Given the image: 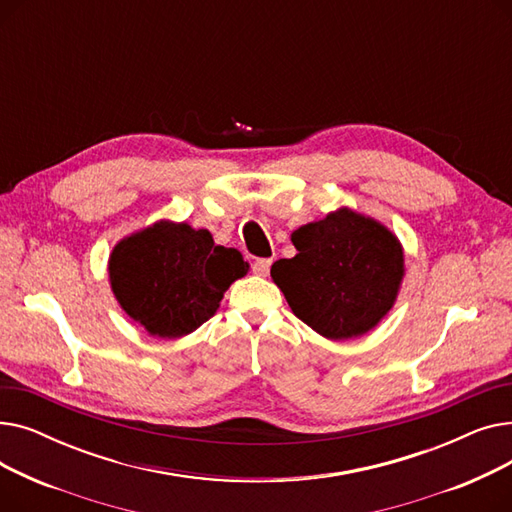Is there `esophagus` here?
Here are the masks:
<instances>
[{"label": "esophagus", "instance_id": "34e87169", "mask_svg": "<svg viewBox=\"0 0 512 512\" xmlns=\"http://www.w3.org/2000/svg\"><path fill=\"white\" fill-rule=\"evenodd\" d=\"M272 267V259H255L253 261V272L257 276H267V272H270Z\"/></svg>", "mask_w": 512, "mask_h": 512}]
</instances>
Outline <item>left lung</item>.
Instances as JSON below:
<instances>
[{"label": "left lung", "instance_id": "8db88e82", "mask_svg": "<svg viewBox=\"0 0 512 512\" xmlns=\"http://www.w3.org/2000/svg\"><path fill=\"white\" fill-rule=\"evenodd\" d=\"M297 255L272 265V280L301 321L330 340L367 334L392 309L405 253L380 222L348 207L294 230Z\"/></svg>", "mask_w": 512, "mask_h": 512}]
</instances>
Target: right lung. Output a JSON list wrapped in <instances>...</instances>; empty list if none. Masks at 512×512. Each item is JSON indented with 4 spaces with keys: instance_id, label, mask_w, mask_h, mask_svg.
I'll return each mask as SVG.
<instances>
[{
    "instance_id": "1",
    "label": "right lung",
    "mask_w": 512,
    "mask_h": 512,
    "mask_svg": "<svg viewBox=\"0 0 512 512\" xmlns=\"http://www.w3.org/2000/svg\"><path fill=\"white\" fill-rule=\"evenodd\" d=\"M247 272L242 255L215 245L209 230L168 220L122 238L110 255L114 297L157 338L195 332L218 311L230 284Z\"/></svg>"
}]
</instances>
